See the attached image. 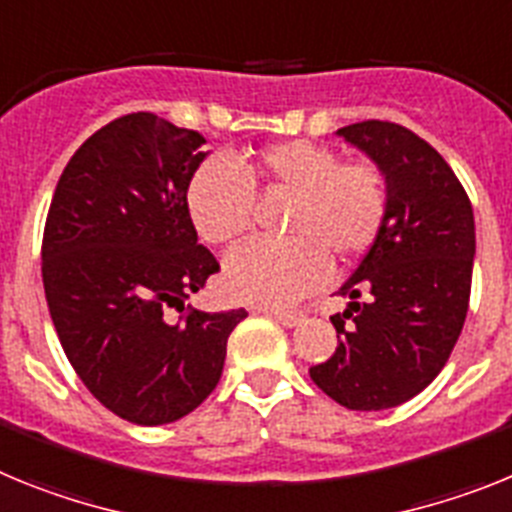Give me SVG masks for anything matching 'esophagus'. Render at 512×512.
<instances>
[{"label":"esophagus","mask_w":512,"mask_h":512,"mask_svg":"<svg viewBox=\"0 0 512 512\" xmlns=\"http://www.w3.org/2000/svg\"><path fill=\"white\" fill-rule=\"evenodd\" d=\"M262 314H268V317L278 319V322L283 324V327H296V324L304 319V314L301 311H283V309H262Z\"/></svg>","instance_id":"obj_1"}]
</instances>
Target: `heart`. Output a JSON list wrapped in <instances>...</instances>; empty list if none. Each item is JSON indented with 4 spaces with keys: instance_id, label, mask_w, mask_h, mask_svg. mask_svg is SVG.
I'll return each mask as SVG.
<instances>
[{
    "instance_id": "heart-1",
    "label": "heart",
    "mask_w": 512,
    "mask_h": 512,
    "mask_svg": "<svg viewBox=\"0 0 512 512\" xmlns=\"http://www.w3.org/2000/svg\"><path fill=\"white\" fill-rule=\"evenodd\" d=\"M288 195L286 239H257L226 257V286L242 301L286 306L322 286L330 257L350 262L371 250L389 208L376 162H340L330 146L306 139L270 144L255 162L208 157L188 182V211L208 244H234L255 219V185Z\"/></svg>"
}]
</instances>
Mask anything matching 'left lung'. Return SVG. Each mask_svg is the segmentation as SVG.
Segmentation results:
<instances>
[{"instance_id":"left-lung-1","label":"left lung","mask_w":512,"mask_h":512,"mask_svg":"<svg viewBox=\"0 0 512 512\" xmlns=\"http://www.w3.org/2000/svg\"><path fill=\"white\" fill-rule=\"evenodd\" d=\"M379 164L389 208L335 314L337 350L311 381L348 410H389L446 366L469 311L474 213L446 159L410 128L361 121L337 131ZM363 292L366 302H358Z\"/></svg>"}]
</instances>
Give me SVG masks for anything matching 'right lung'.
Returning a JSON list of instances; mask_svg holds the SVG:
<instances>
[{
    "label": "right lung",
    "mask_w": 512,
    "mask_h": 512,
    "mask_svg": "<svg viewBox=\"0 0 512 512\" xmlns=\"http://www.w3.org/2000/svg\"><path fill=\"white\" fill-rule=\"evenodd\" d=\"M201 144L154 113L121 115L69 159L46 216L43 288L61 348L92 397L136 425L193 412L247 317L185 306L219 273L188 211Z\"/></svg>",
    "instance_id": "add662e5"
}]
</instances>
